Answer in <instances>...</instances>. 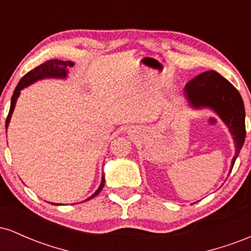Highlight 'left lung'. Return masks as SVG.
I'll use <instances>...</instances> for the list:
<instances>
[{
    "label": "left lung",
    "mask_w": 251,
    "mask_h": 251,
    "mask_svg": "<svg viewBox=\"0 0 251 251\" xmlns=\"http://www.w3.org/2000/svg\"><path fill=\"white\" fill-rule=\"evenodd\" d=\"M184 94L190 107L212 109L229 128L236 149L229 171L231 172L246 140V111L241 94L215 71L204 72L189 81Z\"/></svg>",
    "instance_id": "obj_1"
}]
</instances>
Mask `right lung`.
<instances>
[{"mask_svg": "<svg viewBox=\"0 0 251 251\" xmlns=\"http://www.w3.org/2000/svg\"><path fill=\"white\" fill-rule=\"evenodd\" d=\"M74 63L72 61H61V60H48L47 62H43L42 65L37 66L36 68H34L33 71L28 72L25 75L22 77L21 81L17 83L15 91H14L13 97H11V102H10V109H9V114H8L7 120H5V128H8V125H9L10 119H11V114H13L14 108H15L17 98L20 97V93L21 91L28 86L31 85V83L39 81V80L42 79H66L68 75V67H73ZM103 185H105V176L102 175L101 177V183H100L99 188L91 197L87 198L85 201H89L91 198L96 197L97 195H99V192L101 191ZM55 205H59V204H55Z\"/></svg>", "mask_w": 251, "mask_h": 251, "instance_id": "obj_1", "label": "right lung"}]
</instances>
